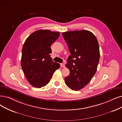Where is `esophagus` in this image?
Segmentation results:
<instances>
[{"label": "esophagus", "mask_w": 122, "mask_h": 122, "mask_svg": "<svg viewBox=\"0 0 122 122\" xmlns=\"http://www.w3.org/2000/svg\"><path fill=\"white\" fill-rule=\"evenodd\" d=\"M61 66L62 67H65V65L64 64H61Z\"/></svg>", "instance_id": "34e87169"}]
</instances>
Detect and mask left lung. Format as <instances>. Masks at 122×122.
I'll use <instances>...</instances> for the list:
<instances>
[{"instance_id": "left-lung-1", "label": "left lung", "mask_w": 122, "mask_h": 122, "mask_svg": "<svg viewBox=\"0 0 122 122\" xmlns=\"http://www.w3.org/2000/svg\"><path fill=\"white\" fill-rule=\"evenodd\" d=\"M69 47V56L66 66L70 74L65 78L66 86L79 91L89 84L96 74L100 60L99 43L95 36L86 30L62 32Z\"/></svg>"}]
</instances>
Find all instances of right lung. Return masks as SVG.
<instances>
[{
  "label": "right lung",
  "mask_w": 122,
  "mask_h": 122,
  "mask_svg": "<svg viewBox=\"0 0 122 122\" xmlns=\"http://www.w3.org/2000/svg\"><path fill=\"white\" fill-rule=\"evenodd\" d=\"M58 32L40 30L29 36L22 50L21 66L27 80L33 86L41 88L50 82L60 65L53 62L51 45L60 36Z\"/></svg>",
  "instance_id": "right-lung-1"
}]
</instances>
